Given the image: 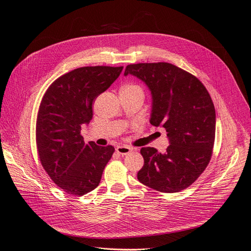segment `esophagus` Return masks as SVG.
I'll list each match as a JSON object with an SVG mask.
<instances>
[{"label":"esophagus","mask_w":251,"mask_h":251,"mask_svg":"<svg viewBox=\"0 0 251 251\" xmlns=\"http://www.w3.org/2000/svg\"><path fill=\"white\" fill-rule=\"evenodd\" d=\"M116 151L121 155H126V154H128V153H130L132 151V148L129 146H126V145H121V146H118L116 148Z\"/></svg>","instance_id":"1"}]
</instances>
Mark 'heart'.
Here are the masks:
<instances>
[{"mask_svg":"<svg viewBox=\"0 0 251 251\" xmlns=\"http://www.w3.org/2000/svg\"><path fill=\"white\" fill-rule=\"evenodd\" d=\"M120 91H124V92H143L142 87L137 84L134 83H126L124 85L121 86Z\"/></svg>","mask_w":251,"mask_h":251,"instance_id":"obj_1","label":"heart"}]
</instances>
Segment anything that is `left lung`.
I'll list each match as a JSON object with an SVG mask.
<instances>
[{
    "instance_id": "1",
    "label": "left lung",
    "mask_w": 251,
    "mask_h": 251,
    "mask_svg": "<svg viewBox=\"0 0 251 251\" xmlns=\"http://www.w3.org/2000/svg\"><path fill=\"white\" fill-rule=\"evenodd\" d=\"M146 83L152 95L150 123L166 129L170 145L161 154L144 147L137 179L163 193L187 189L204 171L213 154L216 111L205 86L189 72L168 62L136 63L124 75Z\"/></svg>"
}]
</instances>
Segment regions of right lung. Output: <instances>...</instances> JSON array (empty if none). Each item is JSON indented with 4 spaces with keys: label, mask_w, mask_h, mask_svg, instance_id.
<instances>
[{
    "label": "right lung",
    "mask_w": 251,
    "mask_h": 251,
    "mask_svg": "<svg viewBox=\"0 0 251 251\" xmlns=\"http://www.w3.org/2000/svg\"><path fill=\"white\" fill-rule=\"evenodd\" d=\"M123 67H83L57 78L40 102L36 120L38 157L59 189L82 196L98 187L112 146L85 144L83 124L93 118V103L120 76Z\"/></svg>",
    "instance_id": "obj_1"
}]
</instances>
